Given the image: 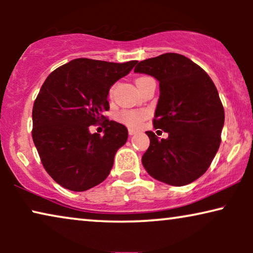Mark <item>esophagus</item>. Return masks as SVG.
Wrapping results in <instances>:
<instances>
[{"label": "esophagus", "mask_w": 253, "mask_h": 253, "mask_svg": "<svg viewBox=\"0 0 253 253\" xmlns=\"http://www.w3.org/2000/svg\"><path fill=\"white\" fill-rule=\"evenodd\" d=\"M137 133V131L136 130H133V129H129V134L130 136H133V134H136Z\"/></svg>", "instance_id": "esophagus-1"}]
</instances>
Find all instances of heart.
Returning <instances> with one entry per match:
<instances>
[{"label": "heart", "mask_w": 253, "mask_h": 253, "mask_svg": "<svg viewBox=\"0 0 253 253\" xmlns=\"http://www.w3.org/2000/svg\"><path fill=\"white\" fill-rule=\"evenodd\" d=\"M146 78L148 77L137 78L136 84H138V83ZM112 93H113V88H110L109 95H112ZM147 115H148L147 110H144V109H140V110L124 109V110H121V112L117 114V120L130 127H139L141 126V123L144 122V120L147 117Z\"/></svg>", "instance_id": "heart-1"}]
</instances>
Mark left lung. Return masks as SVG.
<instances>
[{
    "mask_svg": "<svg viewBox=\"0 0 253 253\" xmlns=\"http://www.w3.org/2000/svg\"><path fill=\"white\" fill-rule=\"evenodd\" d=\"M134 72L153 76L160 96L153 126L168 132L159 139L147 131L150 147L141 162L158 181L182 186L205 174L221 143L224 110L212 79L190 58L176 53L141 61Z\"/></svg>",
    "mask_w": 253,
    "mask_h": 253,
    "instance_id": "left-lung-1",
    "label": "left lung"
}]
</instances>
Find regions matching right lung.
<instances>
[{
  "label": "right lung",
  "instance_id": "1",
  "mask_svg": "<svg viewBox=\"0 0 253 253\" xmlns=\"http://www.w3.org/2000/svg\"><path fill=\"white\" fill-rule=\"evenodd\" d=\"M136 63L76 58L55 69L41 86L32 110V138L43 168L63 188L86 191L109 175L127 129L102 114L109 110L110 86ZM102 119L105 134L89 133V126Z\"/></svg>",
  "mask_w": 253,
  "mask_h": 253
}]
</instances>
